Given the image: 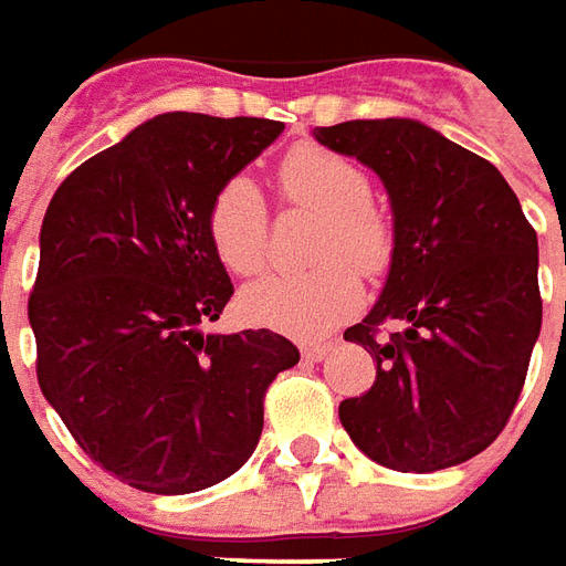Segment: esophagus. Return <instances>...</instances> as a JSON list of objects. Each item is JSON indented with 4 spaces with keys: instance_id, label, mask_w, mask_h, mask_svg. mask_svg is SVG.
<instances>
[{
    "instance_id": "esophagus-1",
    "label": "esophagus",
    "mask_w": 566,
    "mask_h": 566,
    "mask_svg": "<svg viewBox=\"0 0 566 566\" xmlns=\"http://www.w3.org/2000/svg\"><path fill=\"white\" fill-rule=\"evenodd\" d=\"M328 354V344H304L302 356L307 363H319V359H326Z\"/></svg>"
}]
</instances>
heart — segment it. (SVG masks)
<instances>
[{
  "mask_svg": "<svg viewBox=\"0 0 566 566\" xmlns=\"http://www.w3.org/2000/svg\"><path fill=\"white\" fill-rule=\"evenodd\" d=\"M280 195L292 207L323 216L316 231L314 271L264 276L240 298L250 323L295 338H323L363 302V283L353 265L378 274L390 262L392 234L368 198L371 182L363 167L332 148L302 143L276 167ZM207 231L219 262L231 274H259L268 259V207L250 176H231L212 195ZM350 261L355 263L349 264Z\"/></svg>",
  "mask_w": 566,
  "mask_h": 566,
  "instance_id": "1",
  "label": "heart"
}]
</instances>
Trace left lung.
I'll return each instance as SVG.
<instances>
[{"label":"left lung","instance_id":"1","mask_svg":"<svg viewBox=\"0 0 566 566\" xmlns=\"http://www.w3.org/2000/svg\"><path fill=\"white\" fill-rule=\"evenodd\" d=\"M390 195L392 259L380 298L344 338L378 359L338 418L375 463L436 472L506 427L543 326L536 231L494 164L415 118L316 127ZM392 322L397 332L380 336Z\"/></svg>","mask_w":566,"mask_h":566}]
</instances>
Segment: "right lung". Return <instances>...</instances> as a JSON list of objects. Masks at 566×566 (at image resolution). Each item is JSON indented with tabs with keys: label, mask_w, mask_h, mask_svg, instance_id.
Returning a JSON list of instances; mask_svg holds the SVG:
<instances>
[{
	"label": "right lung",
	"mask_w": 566,
	"mask_h": 566,
	"mask_svg": "<svg viewBox=\"0 0 566 566\" xmlns=\"http://www.w3.org/2000/svg\"><path fill=\"white\" fill-rule=\"evenodd\" d=\"M283 122L167 112L75 167L48 203L30 295L35 375L72 439L148 494H195L259 444L298 363L271 328L203 335L234 295L207 210Z\"/></svg>",
	"instance_id": "1"
}]
</instances>
